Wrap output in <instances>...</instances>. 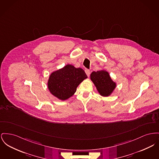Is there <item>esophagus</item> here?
Returning a JSON list of instances; mask_svg holds the SVG:
<instances>
[{
	"label": "esophagus",
	"instance_id": "34e87169",
	"mask_svg": "<svg viewBox=\"0 0 159 159\" xmlns=\"http://www.w3.org/2000/svg\"><path fill=\"white\" fill-rule=\"evenodd\" d=\"M85 73H86V75H88V76L89 77V75H90V73H91V72H90V71H89V70H87V69H86V70H85Z\"/></svg>",
	"mask_w": 159,
	"mask_h": 159
}]
</instances>
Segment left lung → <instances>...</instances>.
I'll list each match as a JSON object with an SVG mask.
<instances>
[{"mask_svg":"<svg viewBox=\"0 0 159 159\" xmlns=\"http://www.w3.org/2000/svg\"><path fill=\"white\" fill-rule=\"evenodd\" d=\"M90 79L98 93L103 97L110 96L116 87V82L112 80L109 72L106 70L93 71L90 75Z\"/></svg>","mask_w":159,"mask_h":159,"instance_id":"left-lung-1","label":"left lung"}]
</instances>
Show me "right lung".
Segmentation results:
<instances>
[{
    "label": "right lung",
    "mask_w": 159,
    "mask_h": 159,
    "mask_svg": "<svg viewBox=\"0 0 159 159\" xmlns=\"http://www.w3.org/2000/svg\"><path fill=\"white\" fill-rule=\"evenodd\" d=\"M87 78L82 68L67 64L50 74L47 87L53 96L64 101L75 94L77 86Z\"/></svg>",
    "instance_id": "obj_1"
}]
</instances>
